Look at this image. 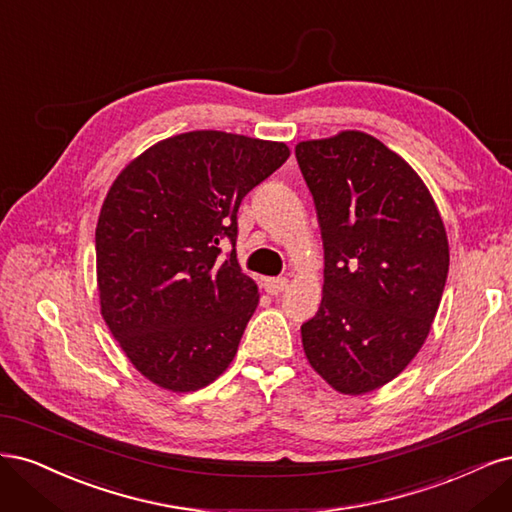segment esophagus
Returning <instances> with one entry per match:
<instances>
[{
    "instance_id": "34e87169",
    "label": "esophagus",
    "mask_w": 512,
    "mask_h": 512,
    "mask_svg": "<svg viewBox=\"0 0 512 512\" xmlns=\"http://www.w3.org/2000/svg\"><path fill=\"white\" fill-rule=\"evenodd\" d=\"M263 287H266V291L270 295H278L283 293L287 287H289V280L285 276H276V278H266V283H263Z\"/></svg>"
}]
</instances>
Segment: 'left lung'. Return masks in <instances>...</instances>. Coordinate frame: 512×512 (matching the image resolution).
<instances>
[{
	"label": "left lung",
	"mask_w": 512,
	"mask_h": 512,
	"mask_svg": "<svg viewBox=\"0 0 512 512\" xmlns=\"http://www.w3.org/2000/svg\"><path fill=\"white\" fill-rule=\"evenodd\" d=\"M325 249L323 300L302 325L304 353L340 393L389 383L430 334L449 242L408 163L361 131L295 146Z\"/></svg>",
	"instance_id": "obj_1"
}]
</instances>
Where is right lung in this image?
<instances>
[{
    "label": "right lung",
    "mask_w": 512,
    "mask_h": 512,
    "mask_svg": "<svg viewBox=\"0 0 512 512\" xmlns=\"http://www.w3.org/2000/svg\"><path fill=\"white\" fill-rule=\"evenodd\" d=\"M287 157L283 142L189 131L112 183L95 229L102 317L148 381L197 391L232 364L259 302L236 259L238 208Z\"/></svg>",
    "instance_id": "1"
}]
</instances>
